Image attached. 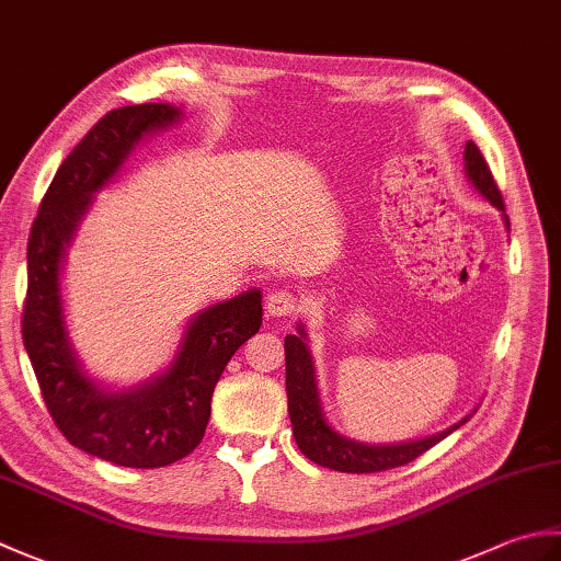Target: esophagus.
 Wrapping results in <instances>:
<instances>
[{
	"label": "esophagus",
	"instance_id": "esophagus-1",
	"mask_svg": "<svg viewBox=\"0 0 561 561\" xmlns=\"http://www.w3.org/2000/svg\"><path fill=\"white\" fill-rule=\"evenodd\" d=\"M304 308V301L299 294H294L289 289H279L272 291L267 296V313L272 318H287V316H296Z\"/></svg>",
	"mask_w": 561,
	"mask_h": 561
}]
</instances>
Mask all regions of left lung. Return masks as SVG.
Instances as JSON below:
<instances>
[{
    "instance_id": "8db88e82",
    "label": "left lung",
    "mask_w": 561,
    "mask_h": 561,
    "mask_svg": "<svg viewBox=\"0 0 561 561\" xmlns=\"http://www.w3.org/2000/svg\"><path fill=\"white\" fill-rule=\"evenodd\" d=\"M465 171H468L472 185L478 187L494 207H499L502 211L506 209L502 190H499L494 175L490 171V163L484 161L482 151L474 141H468V145H465ZM304 340H306L304 328H299V335H287V340H284V354H287V398H289L294 438L308 460L323 465V468H330V470L356 472V474L400 468V465H408L414 458H420L424 450L436 446L438 440H444L450 432H456L460 424L468 422V416H465L462 422L453 424L450 428H446V432H440L436 436L410 440V444H396V446H368V444H356L352 438H344L337 432H332L323 412H320L311 354H308Z\"/></svg>"
}]
</instances>
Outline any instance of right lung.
<instances>
[{"label":"right lung","instance_id":"add662e5","mask_svg":"<svg viewBox=\"0 0 561 561\" xmlns=\"http://www.w3.org/2000/svg\"><path fill=\"white\" fill-rule=\"evenodd\" d=\"M178 117L181 111L165 103L105 113L57 169L28 236L21 335L45 408L71 446L123 468H163L199 446L214 386L236 350L262 325L257 289L205 308L190 323L169 371L123 392L101 390L81 374L71 354L59 296L65 245L89 209L91 195L111 181L139 139Z\"/></svg>","mask_w":561,"mask_h":561}]
</instances>
